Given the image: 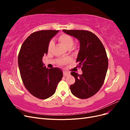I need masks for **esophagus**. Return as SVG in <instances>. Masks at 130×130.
<instances>
[{
    "label": "esophagus",
    "instance_id": "esophagus-1",
    "mask_svg": "<svg viewBox=\"0 0 130 130\" xmlns=\"http://www.w3.org/2000/svg\"><path fill=\"white\" fill-rule=\"evenodd\" d=\"M70 75V73L69 72H63V75L64 76H68Z\"/></svg>",
    "mask_w": 130,
    "mask_h": 130
}]
</instances>
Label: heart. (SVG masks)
I'll return each mask as SVG.
<instances>
[{
    "mask_svg": "<svg viewBox=\"0 0 130 130\" xmlns=\"http://www.w3.org/2000/svg\"><path fill=\"white\" fill-rule=\"evenodd\" d=\"M58 41L60 42L61 44L63 45L66 49H72V50H74L75 48L74 46H72L74 45V40L73 37H72L70 35L63 33L61 34L58 36ZM54 46V43L52 41H50L48 44V51L49 52H50L52 50ZM70 60L68 58H63V59H59L57 60V62L60 65H64L67 63Z\"/></svg>",
    "mask_w": 130,
    "mask_h": 130,
    "instance_id": "heart-1",
    "label": "heart"
}]
</instances>
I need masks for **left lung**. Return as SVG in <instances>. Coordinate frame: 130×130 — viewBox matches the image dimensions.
Instances as JSON below:
<instances>
[{
	"label": "left lung",
	"instance_id": "1",
	"mask_svg": "<svg viewBox=\"0 0 130 130\" xmlns=\"http://www.w3.org/2000/svg\"><path fill=\"white\" fill-rule=\"evenodd\" d=\"M63 31L78 39L80 45L76 62L82 74L71 72L75 82L70 86V90L78 98L87 99L99 91L104 82L108 65L106 50L99 38L89 31Z\"/></svg>",
	"mask_w": 130,
	"mask_h": 130
}]
</instances>
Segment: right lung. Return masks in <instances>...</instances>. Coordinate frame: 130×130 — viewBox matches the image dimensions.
Here are the masks:
<instances>
[{
  "label": "right lung",
  "instance_id": "1",
  "mask_svg": "<svg viewBox=\"0 0 130 130\" xmlns=\"http://www.w3.org/2000/svg\"><path fill=\"white\" fill-rule=\"evenodd\" d=\"M58 30H40L31 34L23 42L18 54L21 76L25 88L33 96L45 99L55 92L63 76L61 70L46 68L42 58L48 53L50 39Z\"/></svg>",
  "mask_w": 130,
  "mask_h": 130
}]
</instances>
